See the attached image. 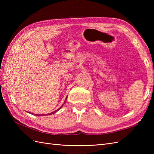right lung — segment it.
<instances>
[{
	"mask_svg": "<svg viewBox=\"0 0 154 154\" xmlns=\"http://www.w3.org/2000/svg\"><path fill=\"white\" fill-rule=\"evenodd\" d=\"M67 98V97H66V99ZM64 103H65V102H64ZM62 106H63V105H62L61 106H60V108L58 109V110H55V111H54V112H51V113H49V114H46V115H51V114H54L55 112H57L58 110H59L60 109H61L62 108ZM35 116H41V114H35Z\"/></svg>",
	"mask_w": 154,
	"mask_h": 154,
	"instance_id": "add662e5",
	"label": "right lung"
}]
</instances>
